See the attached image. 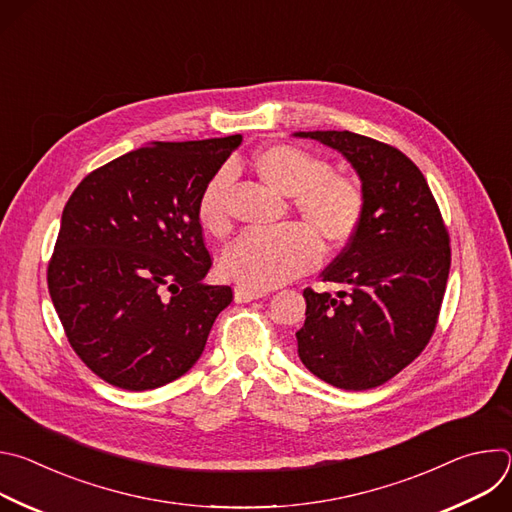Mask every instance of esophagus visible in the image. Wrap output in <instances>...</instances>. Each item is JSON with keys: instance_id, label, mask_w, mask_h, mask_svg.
<instances>
[{"instance_id": "1", "label": "esophagus", "mask_w": 512, "mask_h": 512, "mask_svg": "<svg viewBox=\"0 0 512 512\" xmlns=\"http://www.w3.org/2000/svg\"><path fill=\"white\" fill-rule=\"evenodd\" d=\"M263 296H265V291H261V289H251V287H243V285L235 287V302H239V304L259 300Z\"/></svg>"}]
</instances>
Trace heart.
Instances as JSON below:
<instances>
[{
    "label": "heart",
    "mask_w": 512,
    "mask_h": 512,
    "mask_svg": "<svg viewBox=\"0 0 512 512\" xmlns=\"http://www.w3.org/2000/svg\"><path fill=\"white\" fill-rule=\"evenodd\" d=\"M249 170L269 190L291 196V206L307 227L289 225L273 233L243 235L221 261L229 279L249 287L281 285L316 267L322 245L326 251H338L358 233L367 212V192L356 176L332 172L322 156L291 143H273L249 158ZM229 186V174L218 172L200 190L196 216L212 237L231 231Z\"/></svg>",
    "instance_id": "1"
}]
</instances>
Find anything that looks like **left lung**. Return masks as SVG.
Masks as SVG:
<instances>
[{
	"mask_svg": "<svg viewBox=\"0 0 512 512\" xmlns=\"http://www.w3.org/2000/svg\"><path fill=\"white\" fill-rule=\"evenodd\" d=\"M338 150L367 192L354 239L322 271L342 289H304L298 354L318 379L367 391L401 373L440 318L452 249L425 176L397 148L352 131H300Z\"/></svg>",
	"mask_w": 512,
	"mask_h": 512,
	"instance_id": "left-lung-1",
	"label": "left lung"
}]
</instances>
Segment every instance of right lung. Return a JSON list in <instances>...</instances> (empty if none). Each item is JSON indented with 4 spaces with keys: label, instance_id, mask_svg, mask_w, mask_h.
Wrapping results in <instances>:
<instances>
[{
    "label": "right lung",
    "instance_id": "obj_1",
    "mask_svg": "<svg viewBox=\"0 0 512 512\" xmlns=\"http://www.w3.org/2000/svg\"><path fill=\"white\" fill-rule=\"evenodd\" d=\"M241 135L156 141L93 170L70 194L48 291L77 356L105 383L148 391L200 358L231 302L208 285L196 202Z\"/></svg>",
    "mask_w": 512,
    "mask_h": 512
}]
</instances>
